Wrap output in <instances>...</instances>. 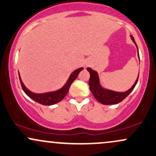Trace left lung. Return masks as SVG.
Instances as JSON below:
<instances>
[{
  "mask_svg": "<svg viewBox=\"0 0 156 156\" xmlns=\"http://www.w3.org/2000/svg\"><path fill=\"white\" fill-rule=\"evenodd\" d=\"M131 39H132L133 43L135 44L136 48H137V55L140 59V54H139V51L137 45H136V42L134 37L132 35H130ZM89 71L90 73V78L89 80V89L91 92L94 97V98L98 101L99 102L102 103L103 105H115L118 103L122 102L128 95L132 91V90L134 89L135 86H136V83H137L139 75L137 76V78L135 80L134 83L130 89L127 90L126 91H115L113 90L106 89V88L103 87L101 85L100 81H99V78L98 73L97 71L92 70L91 67H87L86 69Z\"/></svg>",
  "mask_w": 156,
  "mask_h": 156,
  "instance_id": "8db88e82",
  "label": "left lung"
}]
</instances>
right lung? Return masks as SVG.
Masks as SVG:
<instances>
[{
  "instance_id": "1",
  "label": "right lung",
  "mask_w": 156,
  "mask_h": 156,
  "mask_svg": "<svg viewBox=\"0 0 156 156\" xmlns=\"http://www.w3.org/2000/svg\"><path fill=\"white\" fill-rule=\"evenodd\" d=\"M83 70V67H80V68L76 69L71 73L69 78L67 79V82L65 83L62 87L60 89L53 91H48L46 93H35L31 91L24 86L20 77V74L19 73V78H20V83H21L22 88L24 91V93L27 95L30 98L35 101V102L40 103L44 105H53L57 104V103L61 102L62 99L66 96L67 92H68L69 89H70L71 84L76 79L78 74L81 70Z\"/></svg>"
}]
</instances>
